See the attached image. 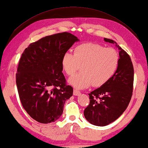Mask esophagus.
I'll return each instance as SVG.
<instances>
[{
    "instance_id": "esophagus-1",
    "label": "esophagus",
    "mask_w": 148,
    "mask_h": 148,
    "mask_svg": "<svg viewBox=\"0 0 148 148\" xmlns=\"http://www.w3.org/2000/svg\"><path fill=\"white\" fill-rule=\"evenodd\" d=\"M80 91H79V90H76V89H74V92H73V95H74V96H79V95H80Z\"/></svg>"
}]
</instances>
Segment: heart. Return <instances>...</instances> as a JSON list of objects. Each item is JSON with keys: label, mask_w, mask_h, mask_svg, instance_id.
Masks as SVG:
<instances>
[{"label": "heart", "mask_w": 148, "mask_h": 148, "mask_svg": "<svg viewBox=\"0 0 148 148\" xmlns=\"http://www.w3.org/2000/svg\"><path fill=\"white\" fill-rule=\"evenodd\" d=\"M119 60V53L114 48L86 42L75 47L74 53H64L61 63L69 76L76 73L81 66L82 72L71 77L69 82L75 88L83 89L92 84L100 87L106 83L116 72Z\"/></svg>", "instance_id": "b5f03b06"}]
</instances>
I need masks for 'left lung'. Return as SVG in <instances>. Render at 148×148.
<instances>
[{"label": "left lung", "instance_id": "8db88e82", "mask_svg": "<svg viewBox=\"0 0 148 148\" xmlns=\"http://www.w3.org/2000/svg\"><path fill=\"white\" fill-rule=\"evenodd\" d=\"M104 40L119 48L120 60L111 78L88 94L90 102L84 116L88 122L97 126H106L119 119L127 109L133 90L134 69L130 56L113 40Z\"/></svg>", "mask_w": 148, "mask_h": 148}]
</instances>
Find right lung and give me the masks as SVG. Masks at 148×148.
Returning a JSON list of instances; mask_svg holds the SVG:
<instances>
[{"mask_svg": "<svg viewBox=\"0 0 148 148\" xmlns=\"http://www.w3.org/2000/svg\"><path fill=\"white\" fill-rule=\"evenodd\" d=\"M78 39L69 32L46 36L32 42L22 53L16 74L21 104L39 123L55 122L63 111L73 88L67 85L62 58Z\"/></svg>", "mask_w": 148, "mask_h": 148, "instance_id": "add662e5", "label": "right lung"}]
</instances>
